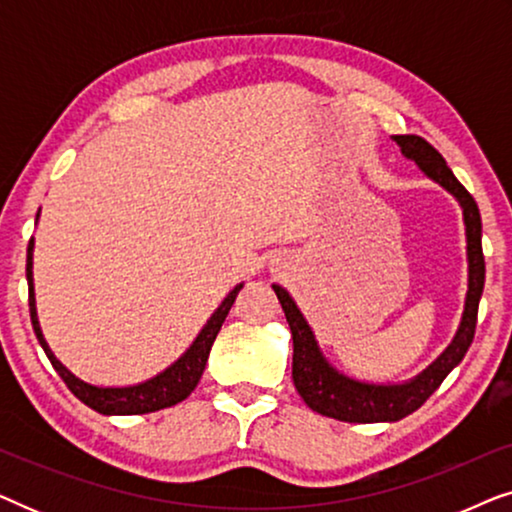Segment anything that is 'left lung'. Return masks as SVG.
<instances>
[{"instance_id": "left-lung-1", "label": "left lung", "mask_w": 512, "mask_h": 512, "mask_svg": "<svg viewBox=\"0 0 512 512\" xmlns=\"http://www.w3.org/2000/svg\"><path fill=\"white\" fill-rule=\"evenodd\" d=\"M396 144L401 146L403 156L415 160L422 167L426 177L438 181L440 186L447 188L454 198L459 200L464 209L466 223V242H468V293L464 319L457 331V338L452 345L440 354L438 361H433L422 375L408 384H366L349 380L340 375L338 370L328 366L324 356H321L317 340L303 319V314L293 303L289 293L282 286H272L277 293L282 310L289 321L291 338H293V384H296L298 394L303 401L310 405L314 412L324 417H333L338 422L349 424H373V422H398V419L408 417L410 412L422 408L433 391H436L450 370L464 359L468 347H471L475 324H478V305L482 296V286H485V256H482V219L478 202L473 195L461 186V181L454 177L445 158L419 135H394Z\"/></svg>"}]
</instances>
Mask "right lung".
<instances>
[{
	"label": "right lung",
	"instance_id": "obj_1",
	"mask_svg": "<svg viewBox=\"0 0 512 512\" xmlns=\"http://www.w3.org/2000/svg\"><path fill=\"white\" fill-rule=\"evenodd\" d=\"M32 240L27 244V286H30V317L32 328L37 333L39 345L44 347V352L51 361V366L58 370L62 382L67 384V389L79 398L81 403H86L88 408H93L100 415H146V412H156L163 408H172L191 396V391L198 387L202 370L207 366L209 349H212L216 335H219L223 321H226L230 307H233L237 293H240L242 284L235 286L228 293V298L219 305V310L212 314V319L207 321L198 338L191 347L186 349V354L181 356L177 363H172L165 373H160L149 382L137 384V387H123V389H102L93 387V384L79 380L62 363L55 359L51 349H48L44 335H41L39 321H37V307H34V289H32Z\"/></svg>",
	"mask_w": 512,
	"mask_h": 512
}]
</instances>
